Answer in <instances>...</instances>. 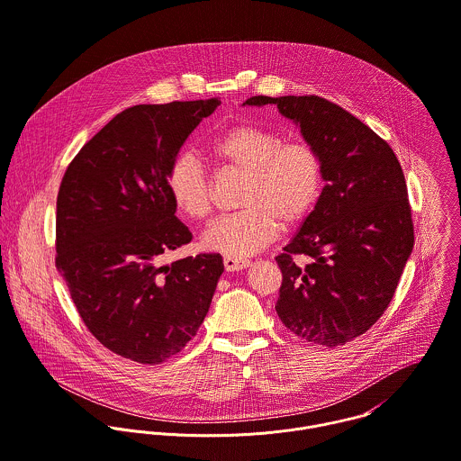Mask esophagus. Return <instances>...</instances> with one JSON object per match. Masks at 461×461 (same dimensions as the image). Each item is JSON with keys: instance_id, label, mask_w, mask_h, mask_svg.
I'll return each instance as SVG.
<instances>
[{"instance_id": "esophagus-1", "label": "esophagus", "mask_w": 461, "mask_h": 461, "mask_svg": "<svg viewBox=\"0 0 461 461\" xmlns=\"http://www.w3.org/2000/svg\"><path fill=\"white\" fill-rule=\"evenodd\" d=\"M223 267H225L227 272H240V270L250 267V261H249V259H240V258L223 256Z\"/></svg>"}]
</instances>
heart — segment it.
Returning <instances> with one entry per match:
<instances>
[{
	"mask_svg": "<svg viewBox=\"0 0 461 461\" xmlns=\"http://www.w3.org/2000/svg\"><path fill=\"white\" fill-rule=\"evenodd\" d=\"M221 167L245 173L241 211L211 223L202 243L229 258H245L276 240L283 227H295L316 205L323 185L321 157L306 141H285L274 131L238 125L209 145ZM173 205L191 220L211 212V184L191 154L178 155L166 176Z\"/></svg>",
	"mask_w": 461,
	"mask_h": 461,
	"instance_id": "1",
	"label": "heart"
}]
</instances>
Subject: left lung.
Returning <instances> with one entry per match:
<instances>
[{"mask_svg":"<svg viewBox=\"0 0 461 461\" xmlns=\"http://www.w3.org/2000/svg\"><path fill=\"white\" fill-rule=\"evenodd\" d=\"M277 105L321 157L325 185L276 258V311L299 338L338 347L366 332L393 299L413 250L408 187L397 155L370 127L320 96H252Z\"/></svg>","mask_w":461,"mask_h":461,"instance_id":"obj_1","label":"left lung"}]
</instances>
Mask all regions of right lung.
<instances>
[{
    "label": "right lung",
    "instance_id": "add662e5",
    "mask_svg": "<svg viewBox=\"0 0 461 461\" xmlns=\"http://www.w3.org/2000/svg\"><path fill=\"white\" fill-rule=\"evenodd\" d=\"M218 98L134 105L116 114L69 162L57 194L55 267L89 332L114 354L160 365L202 325L220 254L160 267L193 236L176 220L166 176Z\"/></svg>",
    "mask_w": 461,
    "mask_h": 461
}]
</instances>
